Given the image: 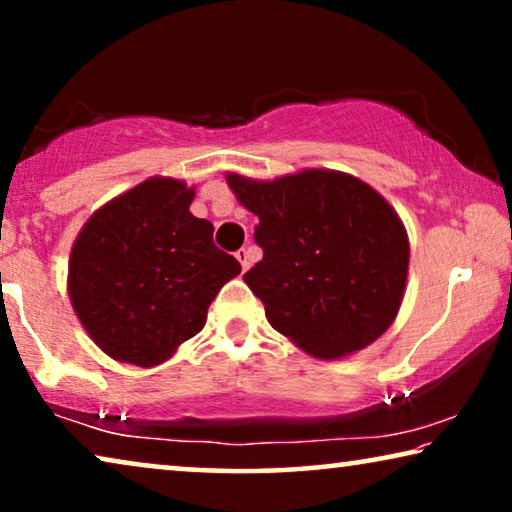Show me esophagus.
Segmentation results:
<instances>
[{
	"instance_id": "1",
	"label": "esophagus",
	"mask_w": 512,
	"mask_h": 512,
	"mask_svg": "<svg viewBox=\"0 0 512 512\" xmlns=\"http://www.w3.org/2000/svg\"><path fill=\"white\" fill-rule=\"evenodd\" d=\"M235 256H237V261H240L242 270H249V265H251V249L249 247H242Z\"/></svg>"
}]
</instances>
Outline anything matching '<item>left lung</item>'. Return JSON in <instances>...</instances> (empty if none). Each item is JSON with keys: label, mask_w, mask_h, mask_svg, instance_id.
I'll list each match as a JSON object with an SVG mask.
<instances>
[{"label": "left lung", "mask_w": 512, "mask_h": 512, "mask_svg": "<svg viewBox=\"0 0 512 512\" xmlns=\"http://www.w3.org/2000/svg\"><path fill=\"white\" fill-rule=\"evenodd\" d=\"M258 216L263 258L244 282L275 331L307 354L340 359L391 326L408 277V235L389 202L342 172L307 170L275 181L228 174Z\"/></svg>", "instance_id": "8db88e82"}]
</instances>
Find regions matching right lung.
<instances>
[{"label": "right lung", "mask_w": 512, "mask_h": 512, "mask_svg": "<svg viewBox=\"0 0 512 512\" xmlns=\"http://www.w3.org/2000/svg\"><path fill=\"white\" fill-rule=\"evenodd\" d=\"M195 191L149 179L90 216L69 256V298L111 359L151 368L202 331L221 286L240 275L214 226L188 212Z\"/></svg>", "instance_id": "1"}]
</instances>
